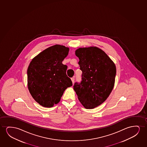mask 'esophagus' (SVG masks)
Returning <instances> with one entry per match:
<instances>
[{
	"label": "esophagus",
	"mask_w": 147,
	"mask_h": 147,
	"mask_svg": "<svg viewBox=\"0 0 147 147\" xmlns=\"http://www.w3.org/2000/svg\"><path fill=\"white\" fill-rule=\"evenodd\" d=\"M71 80H72V82L73 84H74L75 81L74 78H71Z\"/></svg>",
	"instance_id": "obj_1"
}]
</instances>
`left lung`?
Listing matches in <instances>:
<instances>
[{
    "label": "left lung",
    "mask_w": 147,
    "mask_h": 147,
    "mask_svg": "<svg viewBox=\"0 0 147 147\" xmlns=\"http://www.w3.org/2000/svg\"><path fill=\"white\" fill-rule=\"evenodd\" d=\"M75 54L82 74V80L75 83L73 88L85 109H94L105 102L113 90L116 67L107 54L97 47L79 48Z\"/></svg>",
    "instance_id": "8db88e82"
}]
</instances>
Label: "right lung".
<instances>
[{"label": "right lung", "instance_id": "obj_1", "mask_svg": "<svg viewBox=\"0 0 147 147\" xmlns=\"http://www.w3.org/2000/svg\"><path fill=\"white\" fill-rule=\"evenodd\" d=\"M68 48L56 45L43 51L32 59L27 70L28 90L40 105L52 107L60 101L66 89L72 86L67 76V66L62 61Z\"/></svg>", "mask_w": 147, "mask_h": 147}]
</instances>
